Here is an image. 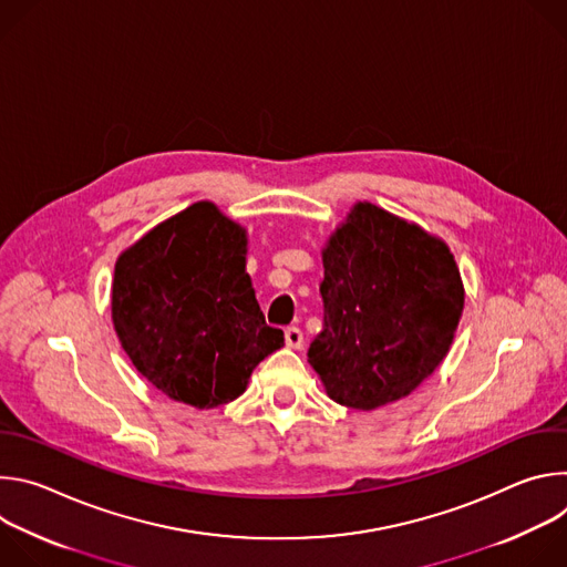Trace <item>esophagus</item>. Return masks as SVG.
<instances>
[{
    "mask_svg": "<svg viewBox=\"0 0 567 567\" xmlns=\"http://www.w3.org/2000/svg\"><path fill=\"white\" fill-rule=\"evenodd\" d=\"M302 341H305V337H302L300 328H287V330H285V343H287L289 348H300Z\"/></svg>",
    "mask_w": 567,
    "mask_h": 567,
    "instance_id": "esophagus-1",
    "label": "esophagus"
}]
</instances>
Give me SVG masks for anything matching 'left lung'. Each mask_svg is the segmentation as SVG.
Here are the masks:
<instances>
[{
  "label": "left lung",
  "mask_w": 567,
  "mask_h": 567,
  "mask_svg": "<svg viewBox=\"0 0 567 567\" xmlns=\"http://www.w3.org/2000/svg\"><path fill=\"white\" fill-rule=\"evenodd\" d=\"M322 332L307 359L328 394L374 411L411 394L446 357L464 307L442 239L357 204L322 251Z\"/></svg>",
  "instance_id": "obj_1"
}]
</instances>
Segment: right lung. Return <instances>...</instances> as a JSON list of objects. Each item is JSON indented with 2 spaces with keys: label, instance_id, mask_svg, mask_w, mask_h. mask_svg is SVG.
Instances as JSON below:
<instances>
[{
  "label": "right lung",
  "instance_id": "1",
  "mask_svg": "<svg viewBox=\"0 0 567 567\" xmlns=\"http://www.w3.org/2000/svg\"><path fill=\"white\" fill-rule=\"evenodd\" d=\"M247 235L199 202L152 228L116 262L112 318L134 368L164 394L215 409L285 343L247 274Z\"/></svg>",
  "mask_w": 567,
  "mask_h": 567
}]
</instances>
